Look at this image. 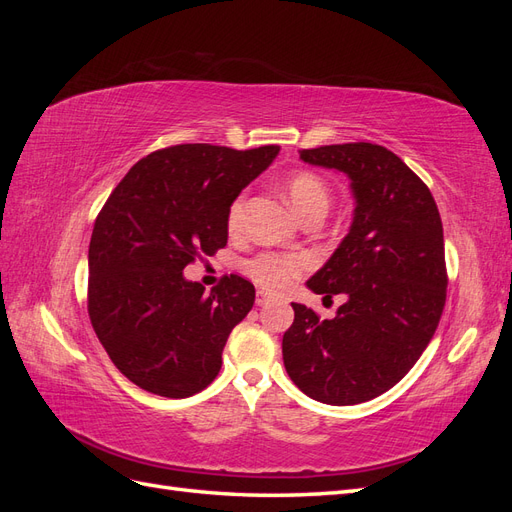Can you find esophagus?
Masks as SVG:
<instances>
[{
	"label": "esophagus",
	"instance_id": "34e87169",
	"mask_svg": "<svg viewBox=\"0 0 512 512\" xmlns=\"http://www.w3.org/2000/svg\"><path fill=\"white\" fill-rule=\"evenodd\" d=\"M271 299H273L271 292H267V290H258L256 292V305H267Z\"/></svg>",
	"mask_w": 512,
	"mask_h": 512
}]
</instances>
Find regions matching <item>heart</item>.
I'll return each mask as SVG.
<instances>
[{
	"label": "heart",
	"instance_id": "obj_1",
	"mask_svg": "<svg viewBox=\"0 0 512 512\" xmlns=\"http://www.w3.org/2000/svg\"><path fill=\"white\" fill-rule=\"evenodd\" d=\"M286 192L290 205L299 213V218H307L312 213L324 215L331 205V190L327 181L312 170H299L288 183ZM245 194H239L226 211V226L230 232H237L243 224ZM309 269V260L297 252H260L243 262V271L250 280L267 290H286L294 280Z\"/></svg>",
	"mask_w": 512,
	"mask_h": 512
}]
</instances>
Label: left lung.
<instances>
[{"instance_id": "left-lung-1", "label": "left lung", "mask_w": 512, "mask_h": 512, "mask_svg": "<svg viewBox=\"0 0 512 512\" xmlns=\"http://www.w3.org/2000/svg\"><path fill=\"white\" fill-rule=\"evenodd\" d=\"M299 153L346 173L356 209L342 245L307 282L324 299L344 292L348 301L331 320L292 303L284 365L322 404H363L404 378L438 329L448 284L440 211L423 179L382 145Z\"/></svg>"}]
</instances>
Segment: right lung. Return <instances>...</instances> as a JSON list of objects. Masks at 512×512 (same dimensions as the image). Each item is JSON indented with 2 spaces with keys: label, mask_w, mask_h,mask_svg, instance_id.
Returning <instances> with one entry per match:
<instances>
[{
  "label": "right lung",
  "mask_w": 512,
  "mask_h": 512,
  "mask_svg": "<svg viewBox=\"0 0 512 512\" xmlns=\"http://www.w3.org/2000/svg\"><path fill=\"white\" fill-rule=\"evenodd\" d=\"M280 153L277 145L164 147L138 160L98 213L87 312L113 365L160 397H190L222 367L230 331L256 290L224 275L209 294L183 269L226 245L228 205Z\"/></svg>",
  "instance_id": "right-lung-1"
}]
</instances>
